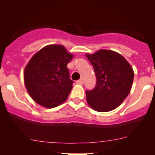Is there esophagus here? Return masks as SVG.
Here are the masks:
<instances>
[{
  "label": "esophagus",
  "mask_w": 155,
  "mask_h": 155,
  "mask_svg": "<svg viewBox=\"0 0 155 155\" xmlns=\"http://www.w3.org/2000/svg\"><path fill=\"white\" fill-rule=\"evenodd\" d=\"M76 83H77L78 84H81V85H82V84H84V80H83L82 79H81L78 80V81H76Z\"/></svg>",
  "instance_id": "obj_1"
}]
</instances>
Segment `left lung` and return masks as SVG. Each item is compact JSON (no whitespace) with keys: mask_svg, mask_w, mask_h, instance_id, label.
<instances>
[{"mask_svg":"<svg viewBox=\"0 0 155 155\" xmlns=\"http://www.w3.org/2000/svg\"><path fill=\"white\" fill-rule=\"evenodd\" d=\"M86 56L97 79L95 88L86 90L87 104L99 112L115 109L130 92L134 78L132 67L123 56L114 51L101 49Z\"/></svg>","mask_w":155,"mask_h":155,"instance_id":"8db88e82","label":"left lung"}]
</instances>
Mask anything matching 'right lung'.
<instances>
[{
  "label": "right lung",
  "instance_id": "right-lung-1",
  "mask_svg": "<svg viewBox=\"0 0 155 155\" xmlns=\"http://www.w3.org/2000/svg\"><path fill=\"white\" fill-rule=\"evenodd\" d=\"M74 55L61 45H49L38 51L26 65L24 81L37 104L54 108L66 101L73 87L67 65Z\"/></svg>",
  "mask_w": 155,
  "mask_h": 155
}]
</instances>
